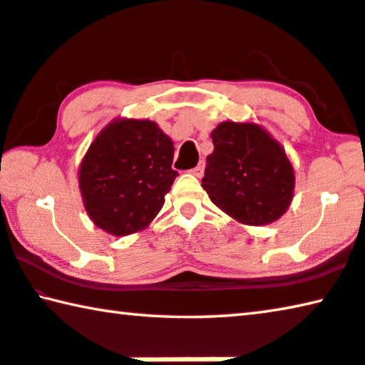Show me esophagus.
<instances>
[{"mask_svg":"<svg viewBox=\"0 0 365 365\" xmlns=\"http://www.w3.org/2000/svg\"><path fill=\"white\" fill-rule=\"evenodd\" d=\"M204 170H205V165H204V161H200V163L195 166V168H192V170H190V173H192L194 176H197V178H202L204 176Z\"/></svg>","mask_w":365,"mask_h":365,"instance_id":"1","label":"esophagus"}]
</instances>
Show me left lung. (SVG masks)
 I'll list each match as a JSON object with an SVG mask.
<instances>
[{
  "label": "left lung",
  "mask_w": 365,
  "mask_h": 365,
  "mask_svg": "<svg viewBox=\"0 0 365 365\" xmlns=\"http://www.w3.org/2000/svg\"><path fill=\"white\" fill-rule=\"evenodd\" d=\"M202 187L210 200L243 225H269L294 199L295 173L287 153L255 122L227 120L210 133Z\"/></svg>",
  "instance_id": "obj_1"
}]
</instances>
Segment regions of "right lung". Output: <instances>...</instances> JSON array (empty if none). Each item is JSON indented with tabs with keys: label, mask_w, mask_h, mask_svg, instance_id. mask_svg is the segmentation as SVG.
I'll list each match as a JSON object with an SVG mask.
<instances>
[{
	"label": "right lung",
	"mask_w": 365,
	"mask_h": 365,
	"mask_svg": "<svg viewBox=\"0 0 365 365\" xmlns=\"http://www.w3.org/2000/svg\"><path fill=\"white\" fill-rule=\"evenodd\" d=\"M173 155V140L156 122L127 117L109 122L78 170L83 205L94 225L114 237L147 228L178 176Z\"/></svg>",
	"instance_id": "right-lung-1"
}]
</instances>
